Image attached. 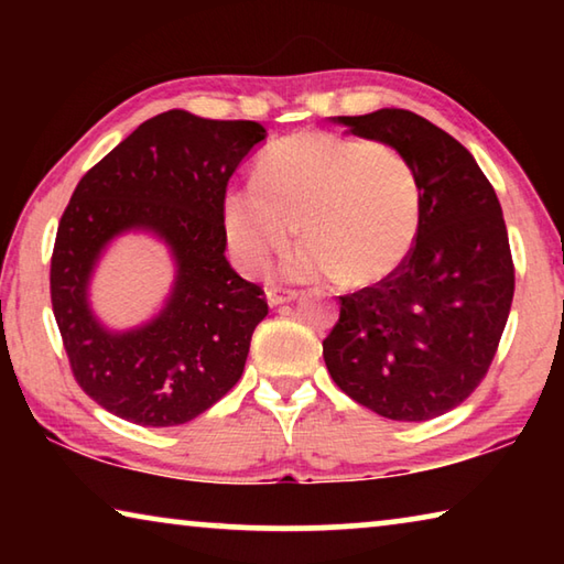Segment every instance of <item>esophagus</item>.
<instances>
[{
    "label": "esophagus",
    "instance_id": "34e87169",
    "mask_svg": "<svg viewBox=\"0 0 564 564\" xmlns=\"http://www.w3.org/2000/svg\"><path fill=\"white\" fill-rule=\"evenodd\" d=\"M293 299H299V291L281 289V285H269V289H265V301H269L271 305H283Z\"/></svg>",
    "mask_w": 564,
    "mask_h": 564
}]
</instances>
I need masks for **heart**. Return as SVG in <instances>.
<instances>
[{
    "instance_id": "heart-1",
    "label": "heart",
    "mask_w": 564,
    "mask_h": 564,
    "mask_svg": "<svg viewBox=\"0 0 564 564\" xmlns=\"http://www.w3.org/2000/svg\"><path fill=\"white\" fill-rule=\"evenodd\" d=\"M420 184L395 147L330 131H301L259 159V178L224 196L226 241L246 273L308 238L285 261L293 279L373 285L410 256L420 228Z\"/></svg>"
}]
</instances>
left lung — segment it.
I'll return each mask as SVG.
<instances>
[{"label":"left lung","mask_w":564,"mask_h":564,"mask_svg":"<svg viewBox=\"0 0 564 564\" xmlns=\"http://www.w3.org/2000/svg\"><path fill=\"white\" fill-rule=\"evenodd\" d=\"M336 121L408 156L423 204L403 265L340 295L323 358L356 403L420 423L460 405L488 376L514 293L508 228L470 151L435 123L405 109Z\"/></svg>","instance_id":"1"}]
</instances>
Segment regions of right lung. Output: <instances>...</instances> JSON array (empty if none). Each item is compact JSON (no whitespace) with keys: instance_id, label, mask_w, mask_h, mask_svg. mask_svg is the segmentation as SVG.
I'll list each match as a JSON object with an SVG mask.
<instances>
[{"instance_id":"1","label":"right lung","mask_w":564,"mask_h":564,"mask_svg":"<svg viewBox=\"0 0 564 564\" xmlns=\"http://www.w3.org/2000/svg\"><path fill=\"white\" fill-rule=\"evenodd\" d=\"M265 129L171 109L91 166L64 208L50 291L74 380L91 400L144 427L181 425L218 403L243 373L269 313L263 289L226 261L228 178ZM129 227L172 246L177 283L144 329L109 334L90 316L86 285L100 248Z\"/></svg>"}]
</instances>
